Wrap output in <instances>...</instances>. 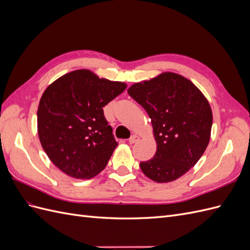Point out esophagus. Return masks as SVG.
<instances>
[{
    "label": "esophagus",
    "mask_w": 250,
    "mask_h": 250,
    "mask_svg": "<svg viewBox=\"0 0 250 250\" xmlns=\"http://www.w3.org/2000/svg\"><path fill=\"white\" fill-rule=\"evenodd\" d=\"M139 140H140V138L138 137V135L133 134V135H131L130 139L128 140V142H129V144H134V143H137Z\"/></svg>",
    "instance_id": "esophagus-1"
}]
</instances>
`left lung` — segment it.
<instances>
[{"mask_svg":"<svg viewBox=\"0 0 250 250\" xmlns=\"http://www.w3.org/2000/svg\"><path fill=\"white\" fill-rule=\"evenodd\" d=\"M127 92L147 111L157 144L155 155L141 162V170L156 183L183 176L208 145L213 115L206 97L175 73L134 83Z\"/></svg>","mask_w":250,"mask_h":250,"instance_id":"8db88e82","label":"left lung"}]
</instances>
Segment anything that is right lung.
<instances>
[{
	"mask_svg": "<svg viewBox=\"0 0 250 250\" xmlns=\"http://www.w3.org/2000/svg\"><path fill=\"white\" fill-rule=\"evenodd\" d=\"M127 85L88 70L63 75L44 90L37 130L51 162L69 176L88 179L107 165L118 143L103 107Z\"/></svg>",
	"mask_w": 250,
	"mask_h": 250,
	"instance_id": "1",
	"label": "right lung"
}]
</instances>
